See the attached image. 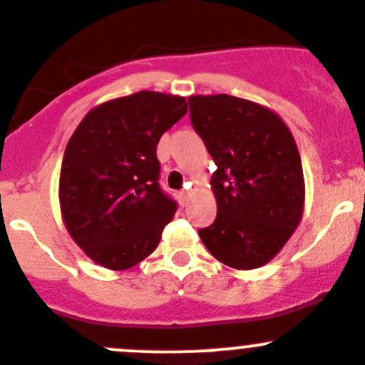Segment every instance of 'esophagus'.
Masks as SVG:
<instances>
[{
	"instance_id": "34e87169",
	"label": "esophagus",
	"mask_w": 365,
	"mask_h": 365,
	"mask_svg": "<svg viewBox=\"0 0 365 365\" xmlns=\"http://www.w3.org/2000/svg\"><path fill=\"white\" fill-rule=\"evenodd\" d=\"M178 198H179V202H181V205H186L187 204V198H190V191H187V190L179 191Z\"/></svg>"
}]
</instances>
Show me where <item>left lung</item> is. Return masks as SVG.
Segmentation results:
<instances>
[{
  "mask_svg": "<svg viewBox=\"0 0 365 365\" xmlns=\"http://www.w3.org/2000/svg\"><path fill=\"white\" fill-rule=\"evenodd\" d=\"M191 125L216 163V220L198 230L212 257L236 269L272 261L304 215V170L282 118L252 101L193 96Z\"/></svg>",
  "mask_w": 365,
  "mask_h": 365,
  "instance_id": "8db88e82",
  "label": "left lung"
}]
</instances>
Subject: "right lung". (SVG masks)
Returning <instances> with one entry per match:
<instances>
[{
    "instance_id": "obj_1",
    "label": "right lung",
    "mask_w": 365,
    "mask_h": 365,
    "mask_svg": "<svg viewBox=\"0 0 365 365\" xmlns=\"http://www.w3.org/2000/svg\"><path fill=\"white\" fill-rule=\"evenodd\" d=\"M186 111L184 97L136 92L93 108L68 140L60 172L61 216L97 264L128 269L160 245L178 202L161 190L156 149Z\"/></svg>"
}]
</instances>
